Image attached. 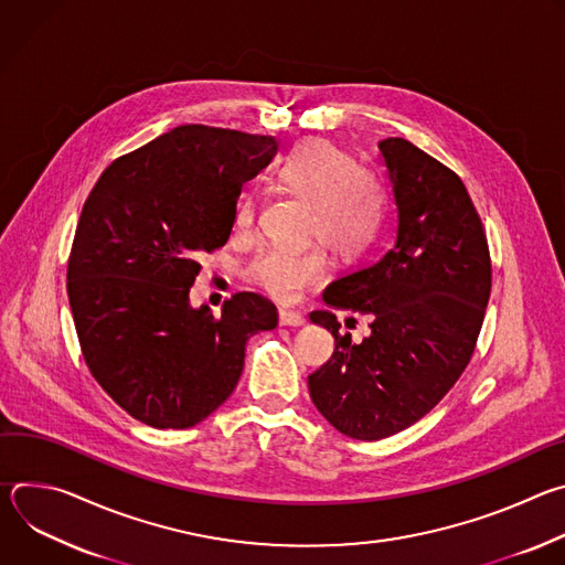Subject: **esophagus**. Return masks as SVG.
I'll return each mask as SVG.
<instances>
[{
	"label": "esophagus",
	"mask_w": 565,
	"mask_h": 565,
	"mask_svg": "<svg viewBox=\"0 0 565 565\" xmlns=\"http://www.w3.org/2000/svg\"><path fill=\"white\" fill-rule=\"evenodd\" d=\"M306 317L295 310H279V327H303Z\"/></svg>",
	"instance_id": "esophagus-1"
}]
</instances>
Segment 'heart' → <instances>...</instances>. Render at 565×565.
<instances>
[{"label": "heart", "mask_w": 565, "mask_h": 565, "mask_svg": "<svg viewBox=\"0 0 565 565\" xmlns=\"http://www.w3.org/2000/svg\"><path fill=\"white\" fill-rule=\"evenodd\" d=\"M277 177L288 194L310 203L306 238L322 246L264 250L248 264L246 277L273 299L292 303L331 275L324 245L340 259H355L373 244L386 214V188L373 170L358 166L351 151L324 138L297 142L284 156ZM257 207L255 192L241 194L234 212L236 232L253 230Z\"/></svg>", "instance_id": "obj_1"}]
</instances>
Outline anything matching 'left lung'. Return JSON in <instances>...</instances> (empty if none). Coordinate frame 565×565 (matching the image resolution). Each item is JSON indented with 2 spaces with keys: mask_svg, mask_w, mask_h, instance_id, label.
<instances>
[{
  "mask_svg": "<svg viewBox=\"0 0 565 565\" xmlns=\"http://www.w3.org/2000/svg\"><path fill=\"white\" fill-rule=\"evenodd\" d=\"M380 151L395 244L324 290L329 306L371 315V335L351 344L331 310L310 312L335 338L333 358L308 375L312 405L358 440L388 438L438 405L473 355L492 292L488 234L460 177L405 138Z\"/></svg>",
  "mask_w": 565,
  "mask_h": 565,
  "instance_id": "left-lung-1",
  "label": "left lung"
}]
</instances>
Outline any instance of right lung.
I'll use <instances>...</instances> for the list:
<instances>
[{"instance_id": "add662e5", "label": "right lung", "mask_w": 565, "mask_h": 565, "mask_svg": "<svg viewBox=\"0 0 565 565\" xmlns=\"http://www.w3.org/2000/svg\"><path fill=\"white\" fill-rule=\"evenodd\" d=\"M273 136L181 125L118 156L89 192L66 266L79 351L105 393L156 429H188L234 391L246 342L277 327L257 292L190 308L201 257L225 246Z\"/></svg>"}]
</instances>
